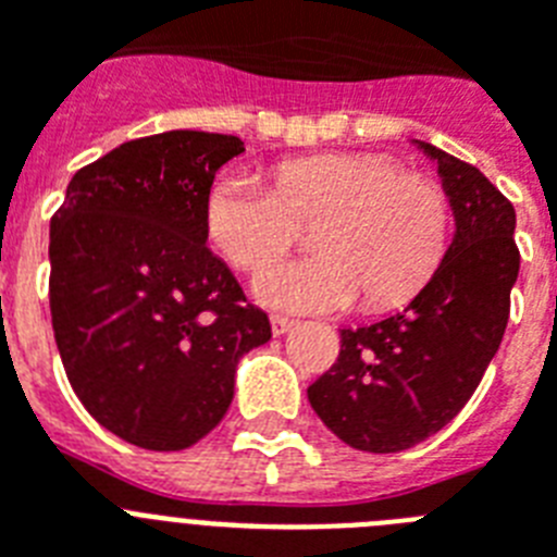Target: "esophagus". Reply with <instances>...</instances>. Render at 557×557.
Instances as JSON below:
<instances>
[{"label": "esophagus", "instance_id": "34e87169", "mask_svg": "<svg viewBox=\"0 0 557 557\" xmlns=\"http://www.w3.org/2000/svg\"><path fill=\"white\" fill-rule=\"evenodd\" d=\"M270 326H273L275 337H282V334H287L289 329L295 326V321H289V318H284V314H273V318H270Z\"/></svg>", "mask_w": 557, "mask_h": 557}]
</instances>
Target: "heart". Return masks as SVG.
<instances>
[{
	"mask_svg": "<svg viewBox=\"0 0 557 557\" xmlns=\"http://www.w3.org/2000/svg\"><path fill=\"white\" fill-rule=\"evenodd\" d=\"M315 220V256L269 262L292 247L297 225ZM209 243L253 293L289 312H339L359 295L382 312L410 301L449 245L451 206L441 184L379 152H329L273 166L270 189L248 175H220L206 191Z\"/></svg>",
	"mask_w": 557,
	"mask_h": 557,
	"instance_id": "heart-1",
	"label": "heart"
}]
</instances>
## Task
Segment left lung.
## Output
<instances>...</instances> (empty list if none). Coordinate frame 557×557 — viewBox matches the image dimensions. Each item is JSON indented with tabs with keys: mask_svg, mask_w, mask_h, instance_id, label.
I'll return each mask as SVG.
<instances>
[{
	"mask_svg": "<svg viewBox=\"0 0 557 557\" xmlns=\"http://www.w3.org/2000/svg\"><path fill=\"white\" fill-rule=\"evenodd\" d=\"M455 214V236L426 287L385 321L339 329V357L307 396L351 449L421 444L466 407L508 326L519 275L516 211L476 166L416 141Z\"/></svg>",
	"mask_w": 557,
	"mask_h": 557,
	"instance_id": "1",
	"label": "left lung"
}]
</instances>
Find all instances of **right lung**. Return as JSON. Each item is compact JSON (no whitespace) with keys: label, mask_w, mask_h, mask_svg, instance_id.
<instances>
[{"label":"right lung","mask_w":557,"mask_h":557,"mask_svg":"<svg viewBox=\"0 0 557 557\" xmlns=\"http://www.w3.org/2000/svg\"><path fill=\"white\" fill-rule=\"evenodd\" d=\"M245 152L225 133L166 131L83 166L49 225V312L69 385L97 424L150 451L198 444L228 412L236 362L270 339L203 203Z\"/></svg>","instance_id":"right-lung-1"}]
</instances>
